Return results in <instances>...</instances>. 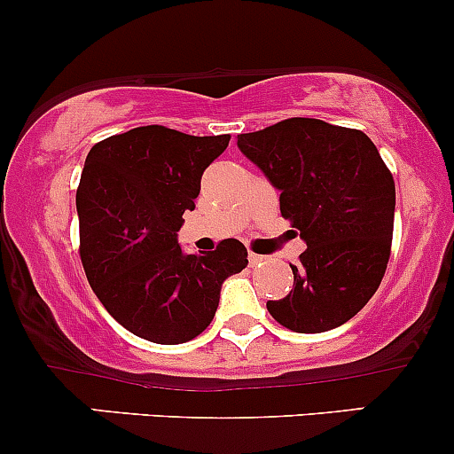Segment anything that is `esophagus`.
Returning a JSON list of instances; mask_svg holds the SVG:
<instances>
[{
  "label": "esophagus",
  "mask_w": 454,
  "mask_h": 454,
  "mask_svg": "<svg viewBox=\"0 0 454 454\" xmlns=\"http://www.w3.org/2000/svg\"><path fill=\"white\" fill-rule=\"evenodd\" d=\"M261 261H263V256L261 254H254V252H250V254H247V263H250L252 267L261 265Z\"/></svg>",
  "instance_id": "obj_1"
}]
</instances>
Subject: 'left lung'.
<instances>
[{
  "instance_id": "left-lung-1",
  "label": "left lung",
  "mask_w": 454,
  "mask_h": 454,
  "mask_svg": "<svg viewBox=\"0 0 454 454\" xmlns=\"http://www.w3.org/2000/svg\"><path fill=\"white\" fill-rule=\"evenodd\" d=\"M237 147L280 191V213L307 243L291 265L294 289L267 311L295 333L355 317L387 270L395 187L370 137L294 117L237 137Z\"/></svg>"
}]
</instances>
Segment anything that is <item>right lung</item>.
Segmentation results:
<instances>
[{
  "mask_svg": "<svg viewBox=\"0 0 454 454\" xmlns=\"http://www.w3.org/2000/svg\"><path fill=\"white\" fill-rule=\"evenodd\" d=\"M231 137L143 126L90 147L75 193L80 259L99 302L141 340L176 346L213 322L223 280L247 265L241 241L184 254L178 231L204 169Z\"/></svg>",
  "mask_w": 454,
  "mask_h": 454,
  "instance_id": "add662e5",
  "label": "right lung"
}]
</instances>
